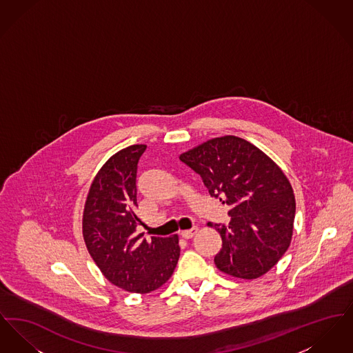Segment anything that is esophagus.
I'll list each match as a JSON object with an SVG mask.
<instances>
[{
  "label": "esophagus",
  "mask_w": 353,
  "mask_h": 353,
  "mask_svg": "<svg viewBox=\"0 0 353 353\" xmlns=\"http://www.w3.org/2000/svg\"><path fill=\"white\" fill-rule=\"evenodd\" d=\"M197 232H199V228L197 226H194V228H192V229H189V230H183L180 235L185 238V239H189V238H192V236H194V235L197 234Z\"/></svg>",
  "instance_id": "34e87169"
}]
</instances>
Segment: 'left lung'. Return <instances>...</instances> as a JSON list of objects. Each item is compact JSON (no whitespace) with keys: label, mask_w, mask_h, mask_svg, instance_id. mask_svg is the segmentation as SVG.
Listing matches in <instances>:
<instances>
[{"label":"left lung","mask_w":353,"mask_h":353,"mask_svg":"<svg viewBox=\"0 0 353 353\" xmlns=\"http://www.w3.org/2000/svg\"><path fill=\"white\" fill-rule=\"evenodd\" d=\"M201 176L210 196L230 206L228 225L212 223L222 238L214 256L219 271L252 281L287 252L295 219V196L285 172L250 141L226 134L180 154Z\"/></svg>","instance_id":"obj_1"}]
</instances>
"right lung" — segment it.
Masks as SVG:
<instances>
[{
  "instance_id": "add662e5",
  "label": "right lung",
  "mask_w": 353,
  "mask_h": 353,
  "mask_svg": "<svg viewBox=\"0 0 353 353\" xmlns=\"http://www.w3.org/2000/svg\"><path fill=\"white\" fill-rule=\"evenodd\" d=\"M145 144L112 154L95 174L84 202V243L101 274L119 288L148 294L172 276L180 256L179 235L137 234L136 170Z\"/></svg>"
}]
</instances>
